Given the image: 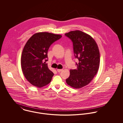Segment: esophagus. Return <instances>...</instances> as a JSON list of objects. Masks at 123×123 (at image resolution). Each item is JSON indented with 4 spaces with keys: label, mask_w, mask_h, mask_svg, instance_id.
Returning <instances> with one entry per match:
<instances>
[{
    "label": "esophagus",
    "mask_w": 123,
    "mask_h": 123,
    "mask_svg": "<svg viewBox=\"0 0 123 123\" xmlns=\"http://www.w3.org/2000/svg\"><path fill=\"white\" fill-rule=\"evenodd\" d=\"M62 70H63L62 69H57V71L58 72H60L61 71H62Z\"/></svg>",
    "instance_id": "1"
}]
</instances>
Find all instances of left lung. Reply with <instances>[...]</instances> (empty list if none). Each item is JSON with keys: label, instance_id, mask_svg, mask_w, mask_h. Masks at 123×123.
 I'll list each match as a JSON object with an SVG mask.
<instances>
[{"label": "left lung", "instance_id": "1", "mask_svg": "<svg viewBox=\"0 0 123 123\" xmlns=\"http://www.w3.org/2000/svg\"><path fill=\"white\" fill-rule=\"evenodd\" d=\"M65 35L72 42L74 56L79 60V63H76L77 69L70 70V75L66 80V83L75 88H82L90 82L99 69L98 47L90 35L82 31H70Z\"/></svg>", "mask_w": 123, "mask_h": 123}]
</instances>
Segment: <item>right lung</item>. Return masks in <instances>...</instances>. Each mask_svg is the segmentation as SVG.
Here are the masks:
<instances>
[{
    "label": "right lung",
    "instance_id": "obj_1",
    "mask_svg": "<svg viewBox=\"0 0 123 123\" xmlns=\"http://www.w3.org/2000/svg\"><path fill=\"white\" fill-rule=\"evenodd\" d=\"M62 36L47 32L32 35L23 49L21 64L26 79L33 85L41 88L48 84L54 74L48 67V49L54 42Z\"/></svg>",
    "mask_w": 123,
    "mask_h": 123
}]
</instances>
